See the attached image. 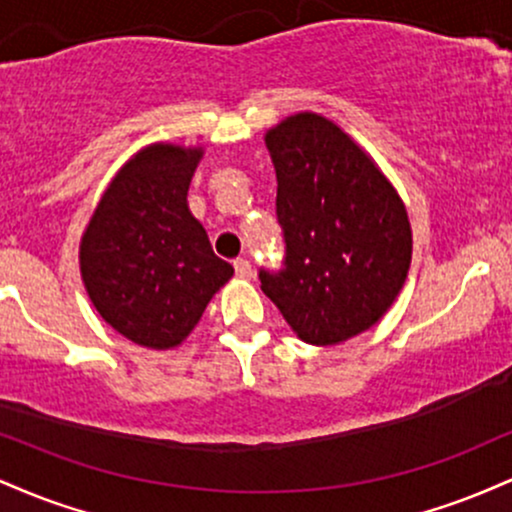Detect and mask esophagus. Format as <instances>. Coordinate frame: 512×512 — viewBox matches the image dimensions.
Returning <instances> with one entry per match:
<instances>
[{"label": "esophagus", "instance_id": "34e87169", "mask_svg": "<svg viewBox=\"0 0 512 512\" xmlns=\"http://www.w3.org/2000/svg\"><path fill=\"white\" fill-rule=\"evenodd\" d=\"M233 267H236V274L240 276V279H250L252 276V264H250V260H245V257L233 260Z\"/></svg>", "mask_w": 512, "mask_h": 512}]
</instances>
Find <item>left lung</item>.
I'll use <instances>...</instances> for the list:
<instances>
[{
    "label": "left lung",
    "mask_w": 512,
    "mask_h": 512,
    "mask_svg": "<svg viewBox=\"0 0 512 512\" xmlns=\"http://www.w3.org/2000/svg\"><path fill=\"white\" fill-rule=\"evenodd\" d=\"M276 170L281 269H260L262 291L308 344L366 332L402 291L411 226L373 158L327 117L298 113L264 137Z\"/></svg>",
    "instance_id": "1"
}]
</instances>
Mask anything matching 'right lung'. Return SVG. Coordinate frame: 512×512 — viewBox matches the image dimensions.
<instances>
[{
  "mask_svg": "<svg viewBox=\"0 0 512 512\" xmlns=\"http://www.w3.org/2000/svg\"><path fill=\"white\" fill-rule=\"evenodd\" d=\"M202 149L151 144L108 185L81 238L86 293L101 317L149 349L182 344L233 267L187 207Z\"/></svg>",
  "mask_w": 512,
  "mask_h": 512,
  "instance_id": "add662e5",
  "label": "right lung"
}]
</instances>
